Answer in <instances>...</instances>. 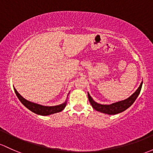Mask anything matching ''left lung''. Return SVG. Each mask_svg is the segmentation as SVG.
Masks as SVG:
<instances>
[{
    "label": "left lung",
    "mask_w": 153,
    "mask_h": 153,
    "mask_svg": "<svg viewBox=\"0 0 153 153\" xmlns=\"http://www.w3.org/2000/svg\"><path fill=\"white\" fill-rule=\"evenodd\" d=\"M142 83L143 82H141L140 86H139L137 90L132 94L131 97H128V99L124 100L122 101H119V102L110 104V105H102V104L97 103L91 98L89 92H88V98H89V100L91 106L93 107V108L95 109L97 111L110 115L117 114L121 113V112L126 110L127 108H128L135 102V100H136V98L139 96V93H140Z\"/></svg>",
    "instance_id": "1"
}]
</instances>
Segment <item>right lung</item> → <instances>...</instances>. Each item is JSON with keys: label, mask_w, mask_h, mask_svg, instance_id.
Returning a JSON list of instances; mask_svg holds the SVG:
<instances>
[{"label": "right lung", "mask_w": 153, "mask_h": 153, "mask_svg": "<svg viewBox=\"0 0 153 153\" xmlns=\"http://www.w3.org/2000/svg\"><path fill=\"white\" fill-rule=\"evenodd\" d=\"M14 91L16 93V95L17 96L18 99L20 100V102L23 104L25 107L30 111H31L33 113L36 114L42 115V116H48L53 114L58 113V112L62 111V110L65 108L66 105H67V100L64 102V103L61 104L59 105L55 106H45L39 105V104L34 103V102H30V101L27 100L25 98H23L17 92V91L14 89Z\"/></svg>", "instance_id": "obj_1"}]
</instances>
